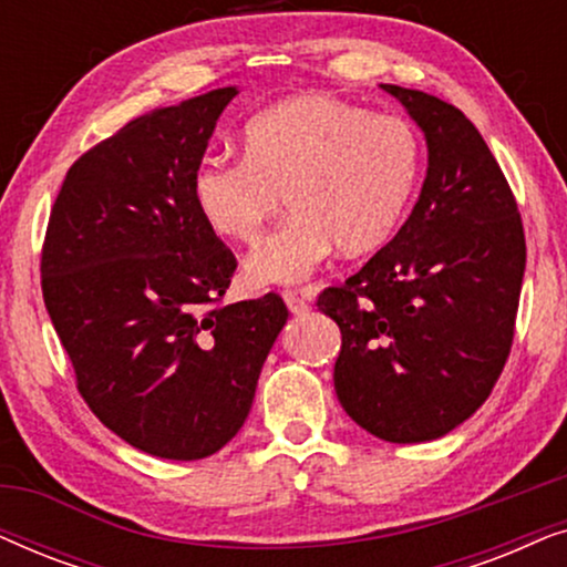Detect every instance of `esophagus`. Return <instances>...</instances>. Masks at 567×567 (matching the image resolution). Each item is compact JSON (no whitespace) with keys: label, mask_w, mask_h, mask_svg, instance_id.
<instances>
[{"label":"esophagus","mask_w":567,"mask_h":567,"mask_svg":"<svg viewBox=\"0 0 567 567\" xmlns=\"http://www.w3.org/2000/svg\"><path fill=\"white\" fill-rule=\"evenodd\" d=\"M284 301H286V307H289L291 315H305V312H309V301H307L305 297H299V293L286 291V293H284Z\"/></svg>","instance_id":"1"}]
</instances>
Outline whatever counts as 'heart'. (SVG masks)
<instances>
[{
	"instance_id": "b5f03b06",
	"label": "heart",
	"mask_w": 567,
	"mask_h": 567,
	"mask_svg": "<svg viewBox=\"0 0 567 567\" xmlns=\"http://www.w3.org/2000/svg\"><path fill=\"white\" fill-rule=\"evenodd\" d=\"M243 157H204L190 198L227 243L252 245L286 196L291 219L245 262L255 289L297 286L332 252L361 258L390 245L425 167L413 123L330 95H299L247 121Z\"/></svg>"
}]
</instances>
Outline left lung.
I'll return each mask as SVG.
<instances>
[{
  "instance_id": "obj_1",
  "label": "left lung",
  "mask_w": 567,
  "mask_h": 567,
  "mask_svg": "<svg viewBox=\"0 0 567 567\" xmlns=\"http://www.w3.org/2000/svg\"><path fill=\"white\" fill-rule=\"evenodd\" d=\"M429 146L413 206L384 245L317 307L338 322L340 405L392 444H421L467 421L514 343L526 243L514 193L460 107L382 84Z\"/></svg>"
}]
</instances>
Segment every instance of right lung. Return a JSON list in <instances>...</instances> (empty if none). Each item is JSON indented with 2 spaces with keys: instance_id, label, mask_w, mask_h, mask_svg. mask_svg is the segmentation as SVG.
Returning <instances> with one entry per match:
<instances>
[{
  "instance_id": "add662e5",
  "label": "right lung",
  "mask_w": 567,
  "mask_h": 567,
  "mask_svg": "<svg viewBox=\"0 0 567 567\" xmlns=\"http://www.w3.org/2000/svg\"><path fill=\"white\" fill-rule=\"evenodd\" d=\"M237 87L126 123L69 167L41 255L43 301L103 425L138 452L204 460L237 436L289 309L221 305L237 260L200 221L193 169Z\"/></svg>"
}]
</instances>
